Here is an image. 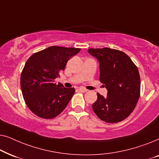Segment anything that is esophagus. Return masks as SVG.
Listing matches in <instances>:
<instances>
[{
  "instance_id": "34e87169",
  "label": "esophagus",
  "mask_w": 159,
  "mask_h": 159,
  "mask_svg": "<svg viewBox=\"0 0 159 159\" xmlns=\"http://www.w3.org/2000/svg\"><path fill=\"white\" fill-rule=\"evenodd\" d=\"M78 90H79V91H80V92H82V93H85L88 91V90H86V89H84L83 88H80Z\"/></svg>"
}]
</instances>
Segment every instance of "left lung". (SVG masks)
<instances>
[{"label": "left lung", "mask_w": 159, "mask_h": 159, "mask_svg": "<svg viewBox=\"0 0 159 159\" xmlns=\"http://www.w3.org/2000/svg\"><path fill=\"white\" fill-rule=\"evenodd\" d=\"M88 53L98 61L100 81L108 90L106 97L97 93L93 109L106 122H119L129 116L140 98L138 67L127 54L118 50L90 48Z\"/></svg>", "instance_id": "1"}]
</instances>
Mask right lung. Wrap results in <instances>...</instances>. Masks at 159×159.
Returning a JSON list of instances; mask_svg holds the SVG:
<instances>
[{
    "label": "right lung",
    "instance_id": "right-lung-1",
    "mask_svg": "<svg viewBox=\"0 0 159 159\" xmlns=\"http://www.w3.org/2000/svg\"><path fill=\"white\" fill-rule=\"evenodd\" d=\"M80 48L51 46L34 53L21 75V88L28 108L39 117L53 119L66 107L75 92L54 81L64 70L67 61Z\"/></svg>",
    "mask_w": 159,
    "mask_h": 159
}]
</instances>
